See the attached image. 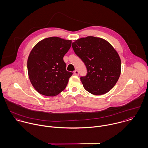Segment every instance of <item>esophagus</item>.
I'll use <instances>...</instances> for the list:
<instances>
[{
  "mask_svg": "<svg viewBox=\"0 0 148 148\" xmlns=\"http://www.w3.org/2000/svg\"><path fill=\"white\" fill-rule=\"evenodd\" d=\"M74 75H79V72H78V70H75V71H74Z\"/></svg>",
  "mask_w": 148,
  "mask_h": 148,
  "instance_id": "1",
  "label": "esophagus"
}]
</instances>
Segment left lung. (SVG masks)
I'll use <instances>...</instances> for the list:
<instances>
[{
  "label": "left lung",
  "instance_id": "left-lung-1",
  "mask_svg": "<svg viewBox=\"0 0 148 148\" xmlns=\"http://www.w3.org/2000/svg\"><path fill=\"white\" fill-rule=\"evenodd\" d=\"M72 47L87 68V75L81 77L85 89L97 95L109 92L121 74V62L117 51L107 40L91 36L75 40Z\"/></svg>",
  "mask_w": 148,
  "mask_h": 148
}]
</instances>
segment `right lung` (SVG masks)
Here are the masks:
<instances>
[{"mask_svg": "<svg viewBox=\"0 0 148 148\" xmlns=\"http://www.w3.org/2000/svg\"><path fill=\"white\" fill-rule=\"evenodd\" d=\"M71 46V40L53 36L40 40L33 47L27 59L28 74L39 93L54 97L66 88L73 73L66 71L63 57Z\"/></svg>", "mask_w": 148, "mask_h": 148, "instance_id": "1", "label": "right lung"}]
</instances>
